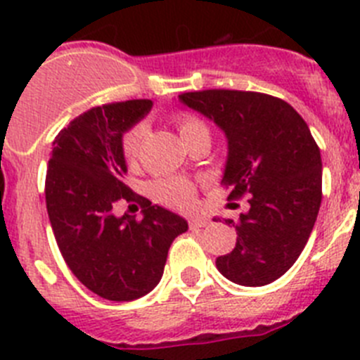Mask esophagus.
Segmentation results:
<instances>
[{
  "label": "esophagus",
  "instance_id": "1",
  "mask_svg": "<svg viewBox=\"0 0 360 360\" xmlns=\"http://www.w3.org/2000/svg\"><path fill=\"white\" fill-rule=\"evenodd\" d=\"M210 224V219L208 217H192L190 219V228H204V226H208Z\"/></svg>",
  "mask_w": 360,
  "mask_h": 360
}]
</instances>
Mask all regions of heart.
<instances>
[{"label": "heart", "instance_id": "heart-1", "mask_svg": "<svg viewBox=\"0 0 360 360\" xmlns=\"http://www.w3.org/2000/svg\"><path fill=\"white\" fill-rule=\"evenodd\" d=\"M177 125H179V132L183 141L186 138L199 132H208V127L200 122L199 118L190 115H181L177 116ZM145 138V125H136L132 127L127 134L124 136L122 141V148H124V156L129 163H134L140 156L141 141ZM150 192L154 199L160 202L174 206V208H190L195 200V188L184 179H160L154 181L150 186Z\"/></svg>", "mask_w": 360, "mask_h": 360}]
</instances>
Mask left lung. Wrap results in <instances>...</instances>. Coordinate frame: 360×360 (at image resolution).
Returning <instances> with one entry per match:
<instances>
[{"instance_id":"left-lung-1","label":"left lung","mask_w":360,"mask_h":360,"mask_svg":"<svg viewBox=\"0 0 360 360\" xmlns=\"http://www.w3.org/2000/svg\"><path fill=\"white\" fill-rule=\"evenodd\" d=\"M177 100L224 132L228 199L251 195L240 219H226L236 244L217 258V269L244 287L273 283L297 260L321 206V152L309 125L292 105L264 93L208 89Z\"/></svg>"}]
</instances>
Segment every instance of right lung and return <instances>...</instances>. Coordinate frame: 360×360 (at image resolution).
Returning <instances> with one entry per match:
<instances>
[{"mask_svg": "<svg viewBox=\"0 0 360 360\" xmlns=\"http://www.w3.org/2000/svg\"><path fill=\"white\" fill-rule=\"evenodd\" d=\"M152 109V100L93 108L57 134L46 170V210L71 273L109 301H132L163 276L170 244L188 229L177 213L143 199L141 220L115 215L118 200H134L124 184L125 132Z\"/></svg>", "mask_w": 360, "mask_h": 360, "instance_id": "1", "label": "right lung"}]
</instances>
